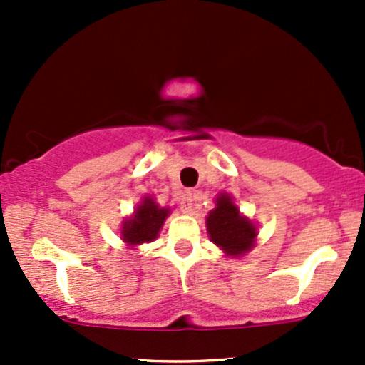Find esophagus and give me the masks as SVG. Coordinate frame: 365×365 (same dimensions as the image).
Wrapping results in <instances>:
<instances>
[{
	"label": "esophagus",
	"instance_id": "1",
	"mask_svg": "<svg viewBox=\"0 0 365 365\" xmlns=\"http://www.w3.org/2000/svg\"><path fill=\"white\" fill-rule=\"evenodd\" d=\"M192 194L190 192H185L182 197H180V210H182L183 213H190L192 212Z\"/></svg>",
	"mask_w": 365,
	"mask_h": 365
}]
</instances>
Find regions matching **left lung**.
Returning a JSON list of instances; mask_svg holds the SVG:
<instances>
[{
    "instance_id": "1",
    "label": "left lung",
    "mask_w": 365,
    "mask_h": 365,
    "mask_svg": "<svg viewBox=\"0 0 365 365\" xmlns=\"http://www.w3.org/2000/svg\"><path fill=\"white\" fill-rule=\"evenodd\" d=\"M206 233L224 256L242 257L256 245L257 224L240 212L231 194L219 192L206 215Z\"/></svg>"
}]
</instances>
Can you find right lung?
<instances>
[{"label":"right lung","mask_w":365,"mask_h":365,"mask_svg":"<svg viewBox=\"0 0 365 365\" xmlns=\"http://www.w3.org/2000/svg\"><path fill=\"white\" fill-rule=\"evenodd\" d=\"M169 213L171 210L160 206L150 194L141 197L132 215L125 217L120 227V237L127 249H135L155 240Z\"/></svg>","instance_id":"1"}]
</instances>
